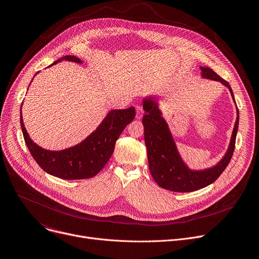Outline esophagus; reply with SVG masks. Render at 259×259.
Masks as SVG:
<instances>
[{"label":"esophagus","instance_id":"obj_1","mask_svg":"<svg viewBox=\"0 0 259 259\" xmlns=\"http://www.w3.org/2000/svg\"><path fill=\"white\" fill-rule=\"evenodd\" d=\"M143 116V108L140 105H136V118L140 120Z\"/></svg>","mask_w":259,"mask_h":259}]
</instances>
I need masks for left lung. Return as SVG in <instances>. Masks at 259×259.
<instances>
[{
    "label": "left lung",
    "instance_id": "1",
    "mask_svg": "<svg viewBox=\"0 0 259 259\" xmlns=\"http://www.w3.org/2000/svg\"><path fill=\"white\" fill-rule=\"evenodd\" d=\"M200 68L203 78L220 82L227 86L235 100L233 90L226 80L220 78L209 67L201 66ZM143 109L145 114L142 118V124L144 127L147 161L151 174L159 187L172 192L190 193L209 186L225 171L235 151L239 126V110L230 146L225 157L211 168L195 171L191 170L182 161L156 99L153 97L143 99Z\"/></svg>",
    "mask_w": 259,
    "mask_h": 259
}]
</instances>
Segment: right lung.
Listing matches in <instances>:
<instances>
[{
	"label": "right lung",
	"instance_id": "1",
	"mask_svg": "<svg viewBox=\"0 0 259 259\" xmlns=\"http://www.w3.org/2000/svg\"><path fill=\"white\" fill-rule=\"evenodd\" d=\"M61 60L82 63L78 57L67 55L57 59L53 64ZM134 117V106L110 110L97 129L85 140L59 152L44 150L29 138L21 112L20 125L30 155L44 171L61 179H86L95 176L105 166L115 151V144L120 134Z\"/></svg>",
	"mask_w": 259,
	"mask_h": 259
}]
</instances>
